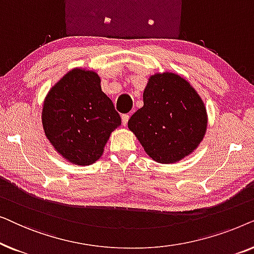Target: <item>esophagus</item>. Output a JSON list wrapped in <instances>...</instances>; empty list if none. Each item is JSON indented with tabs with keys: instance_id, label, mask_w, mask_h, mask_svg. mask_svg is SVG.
<instances>
[{
	"instance_id": "esophagus-1",
	"label": "esophagus",
	"mask_w": 254,
	"mask_h": 254,
	"mask_svg": "<svg viewBox=\"0 0 254 254\" xmlns=\"http://www.w3.org/2000/svg\"><path fill=\"white\" fill-rule=\"evenodd\" d=\"M128 120H129V116H128V114H123V116H121V121H123V126H125V127L127 126Z\"/></svg>"
}]
</instances>
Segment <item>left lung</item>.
Here are the masks:
<instances>
[{
    "label": "left lung",
    "instance_id": "left-lung-1",
    "mask_svg": "<svg viewBox=\"0 0 254 254\" xmlns=\"http://www.w3.org/2000/svg\"><path fill=\"white\" fill-rule=\"evenodd\" d=\"M208 126L203 100L190 82L170 71L156 72L143 91V106L128 128L155 162L173 164L196 150Z\"/></svg>",
    "mask_w": 254,
    "mask_h": 254
}]
</instances>
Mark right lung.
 Returning <instances> with one entry per match:
<instances>
[{
	"mask_svg": "<svg viewBox=\"0 0 254 254\" xmlns=\"http://www.w3.org/2000/svg\"><path fill=\"white\" fill-rule=\"evenodd\" d=\"M100 82L96 71L74 68L52 86L44 99L45 136L71 164L86 166L98 161L112 131L121 125Z\"/></svg>",
	"mask_w": 254,
	"mask_h": 254,
	"instance_id": "obj_1",
	"label": "right lung"
}]
</instances>
